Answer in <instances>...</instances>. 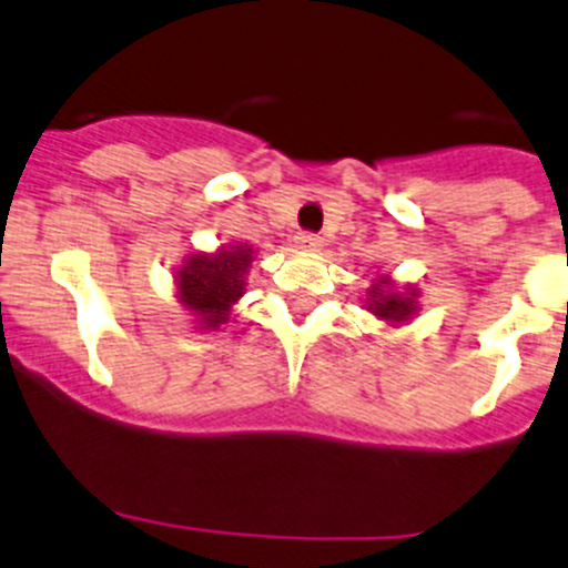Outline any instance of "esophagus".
Returning a JSON list of instances; mask_svg holds the SVG:
<instances>
[{"instance_id":"1","label":"esophagus","mask_w":568,"mask_h":568,"mask_svg":"<svg viewBox=\"0 0 568 568\" xmlns=\"http://www.w3.org/2000/svg\"><path fill=\"white\" fill-rule=\"evenodd\" d=\"M295 245L301 251H320V248H323V237H317L314 232H301L295 237Z\"/></svg>"}]
</instances>
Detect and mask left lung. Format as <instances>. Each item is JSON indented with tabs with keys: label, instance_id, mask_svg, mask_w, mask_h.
Returning <instances> with one entry per match:
<instances>
[{
	"label": "left lung",
	"instance_id": "1",
	"mask_svg": "<svg viewBox=\"0 0 568 568\" xmlns=\"http://www.w3.org/2000/svg\"><path fill=\"white\" fill-rule=\"evenodd\" d=\"M386 284H389V278H384V282H378L369 290L373 292L369 308H373L378 317L392 320V323H403V320H408L414 314V295H417V292L403 295V292L397 290H386Z\"/></svg>",
	"mask_w": 568,
	"mask_h": 568
}]
</instances>
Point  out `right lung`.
Wrapping results in <instances>:
<instances>
[{"instance_id":"add662e5","label":"right lung","mask_w":568,"mask_h":568,"mask_svg":"<svg viewBox=\"0 0 568 568\" xmlns=\"http://www.w3.org/2000/svg\"><path fill=\"white\" fill-rule=\"evenodd\" d=\"M251 248L232 245V251L221 254H193L179 271V301L193 308L206 328H217L226 323L232 303L243 295L245 273H248Z\"/></svg>"}]
</instances>
